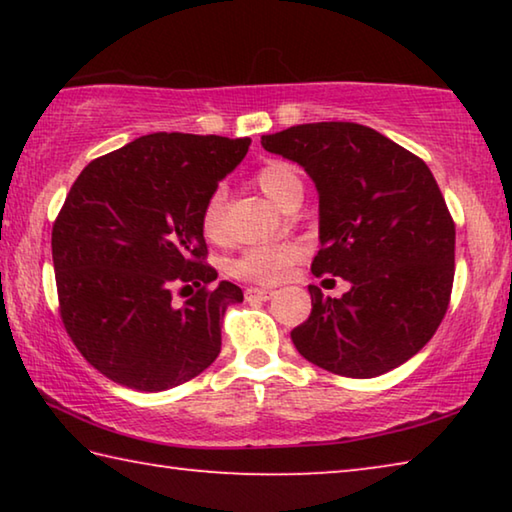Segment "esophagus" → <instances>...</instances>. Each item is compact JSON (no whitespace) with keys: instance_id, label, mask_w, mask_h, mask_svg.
Returning a JSON list of instances; mask_svg holds the SVG:
<instances>
[{"instance_id":"obj_1","label":"esophagus","mask_w":512,"mask_h":512,"mask_svg":"<svg viewBox=\"0 0 512 512\" xmlns=\"http://www.w3.org/2000/svg\"><path fill=\"white\" fill-rule=\"evenodd\" d=\"M271 296H273V291H268V289H257V287L246 289V300H268Z\"/></svg>"}]
</instances>
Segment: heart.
<instances>
[{
  "instance_id": "heart-1",
  "label": "heart",
  "mask_w": 512,
  "mask_h": 512,
  "mask_svg": "<svg viewBox=\"0 0 512 512\" xmlns=\"http://www.w3.org/2000/svg\"><path fill=\"white\" fill-rule=\"evenodd\" d=\"M255 183L262 192L271 198L282 210L296 198H302V180L298 169L291 162L271 160L262 164L255 173ZM223 203L225 192L219 187L207 196L201 210V230L203 235L216 241L223 232ZM300 246L296 244H266L253 246L230 262V275L237 280L257 282V284H277L289 275L293 264L300 259Z\"/></svg>"
}]
</instances>
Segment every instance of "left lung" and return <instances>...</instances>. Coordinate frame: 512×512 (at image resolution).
<instances>
[{
	"label": "left lung",
	"mask_w": 512,
	"mask_h": 512,
	"mask_svg": "<svg viewBox=\"0 0 512 512\" xmlns=\"http://www.w3.org/2000/svg\"><path fill=\"white\" fill-rule=\"evenodd\" d=\"M266 151L298 162L318 189L320 250L311 273L352 287L323 298L291 332L307 361L370 379L402 366L436 334L454 284L456 228L418 155L368 126L318 121L262 135Z\"/></svg>",
	"instance_id": "obj_1"
}]
</instances>
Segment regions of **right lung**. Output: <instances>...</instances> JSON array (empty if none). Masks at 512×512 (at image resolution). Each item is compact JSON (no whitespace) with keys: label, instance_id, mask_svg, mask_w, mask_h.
<instances>
[{"label":"right lung","instance_id":"obj_1","mask_svg":"<svg viewBox=\"0 0 512 512\" xmlns=\"http://www.w3.org/2000/svg\"><path fill=\"white\" fill-rule=\"evenodd\" d=\"M248 137L153 133L92 160L51 232L60 318L101 375L144 393L194 379L244 300L205 264L201 210L246 158ZM196 288L183 308L172 289Z\"/></svg>","mask_w":512,"mask_h":512}]
</instances>
